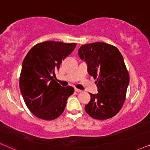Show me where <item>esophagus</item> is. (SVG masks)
Here are the masks:
<instances>
[{"mask_svg": "<svg viewBox=\"0 0 150 150\" xmlns=\"http://www.w3.org/2000/svg\"><path fill=\"white\" fill-rule=\"evenodd\" d=\"M75 91H76L77 93H80V92H82V91L80 90V89H78L77 88H75Z\"/></svg>", "mask_w": 150, "mask_h": 150, "instance_id": "34e87169", "label": "esophagus"}]
</instances>
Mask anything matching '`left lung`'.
<instances>
[{
	"mask_svg": "<svg viewBox=\"0 0 150 150\" xmlns=\"http://www.w3.org/2000/svg\"><path fill=\"white\" fill-rule=\"evenodd\" d=\"M78 54L96 81L97 94L91 95L85 111L93 118L106 120L119 112L125 100L129 75L116 47L103 42L82 45Z\"/></svg>",
	"mask_w": 150,
	"mask_h": 150,
	"instance_id": "8db88e82",
	"label": "left lung"
}]
</instances>
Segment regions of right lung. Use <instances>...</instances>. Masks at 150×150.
I'll use <instances>...</instances> for the list:
<instances>
[{
	"mask_svg": "<svg viewBox=\"0 0 150 150\" xmlns=\"http://www.w3.org/2000/svg\"><path fill=\"white\" fill-rule=\"evenodd\" d=\"M77 43L44 41L36 44L24 58L19 87L28 109L39 118L56 119L64 112L68 98L74 93L71 86L63 87L54 77L60 64Z\"/></svg>",
	"mask_w": 150,
	"mask_h": 150,
	"instance_id": "add662e5",
	"label": "right lung"
}]
</instances>
